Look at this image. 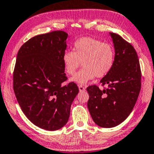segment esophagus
I'll return each instance as SVG.
<instances>
[{"instance_id":"1","label":"esophagus","mask_w":154,"mask_h":154,"mask_svg":"<svg viewBox=\"0 0 154 154\" xmlns=\"http://www.w3.org/2000/svg\"><path fill=\"white\" fill-rule=\"evenodd\" d=\"M79 91H85V88L83 86V85H79Z\"/></svg>"}]
</instances>
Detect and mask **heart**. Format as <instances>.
Instances as JSON below:
<instances>
[{
	"label": "heart",
	"instance_id": "b5f03b06",
	"mask_svg": "<svg viewBox=\"0 0 154 154\" xmlns=\"http://www.w3.org/2000/svg\"><path fill=\"white\" fill-rule=\"evenodd\" d=\"M62 61L66 73L73 75L80 66L83 68L71 79L78 84L106 75L113 66L115 50L112 45L92 37H82L73 44V51H66Z\"/></svg>",
	"mask_w": 154,
	"mask_h": 154
}]
</instances>
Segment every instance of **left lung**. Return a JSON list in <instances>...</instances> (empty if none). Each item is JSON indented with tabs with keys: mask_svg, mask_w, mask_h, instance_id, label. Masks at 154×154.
Here are the masks:
<instances>
[{
	"mask_svg": "<svg viewBox=\"0 0 154 154\" xmlns=\"http://www.w3.org/2000/svg\"><path fill=\"white\" fill-rule=\"evenodd\" d=\"M115 55L110 71L97 85L87 88L88 107L94 122L104 128L116 127L125 121L134 107L141 90V72L137 51L121 36L110 33Z\"/></svg>",
	"mask_w": 154,
	"mask_h": 154,
	"instance_id": "obj_1",
	"label": "left lung"
}]
</instances>
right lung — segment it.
<instances>
[{"mask_svg":"<svg viewBox=\"0 0 154 154\" xmlns=\"http://www.w3.org/2000/svg\"><path fill=\"white\" fill-rule=\"evenodd\" d=\"M68 34L63 31L35 36L19 49L13 71V90L23 113L34 125L55 131L69 120L79 93L67 80L62 61Z\"/></svg>","mask_w":154,"mask_h":154,"instance_id":"1","label":"right lung"}]
</instances>
